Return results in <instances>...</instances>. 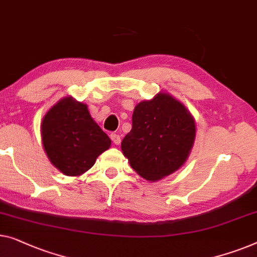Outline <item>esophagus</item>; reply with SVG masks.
I'll return each instance as SVG.
<instances>
[{
	"label": "esophagus",
	"mask_w": 257,
	"mask_h": 257,
	"mask_svg": "<svg viewBox=\"0 0 257 257\" xmlns=\"http://www.w3.org/2000/svg\"><path fill=\"white\" fill-rule=\"evenodd\" d=\"M111 137V140L113 141L114 145H119L120 144V136L119 135H116V133H112V135L110 136Z\"/></svg>",
	"instance_id": "34e87169"
}]
</instances>
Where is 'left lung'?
Returning <instances> with one entry per match:
<instances>
[{
  "label": "left lung",
  "mask_w": 257,
  "mask_h": 257,
  "mask_svg": "<svg viewBox=\"0 0 257 257\" xmlns=\"http://www.w3.org/2000/svg\"><path fill=\"white\" fill-rule=\"evenodd\" d=\"M195 137V119L187 107L160 92L135 107L132 130L122 139L121 151L141 177L155 182L184 165Z\"/></svg>",
  "instance_id": "8db88e82"
}]
</instances>
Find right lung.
Listing matches in <instances>:
<instances>
[{
  "label": "right lung",
  "mask_w": 257,
  "mask_h": 257,
  "mask_svg": "<svg viewBox=\"0 0 257 257\" xmlns=\"http://www.w3.org/2000/svg\"><path fill=\"white\" fill-rule=\"evenodd\" d=\"M42 140L52 165L67 176H79L110 147L111 140L96 124L87 104L65 97L47 111Z\"/></svg>",
  "instance_id": "right-lung-1"
}]
</instances>
